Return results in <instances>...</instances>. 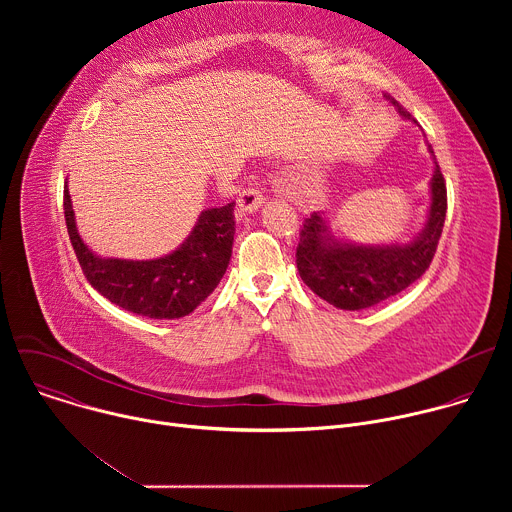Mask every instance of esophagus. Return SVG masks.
<instances>
[{
  "mask_svg": "<svg viewBox=\"0 0 512 512\" xmlns=\"http://www.w3.org/2000/svg\"><path fill=\"white\" fill-rule=\"evenodd\" d=\"M263 200H265V196L261 194V190L259 188H245L241 194H239V208L243 210V212H255L261 204H263Z\"/></svg>",
  "mask_w": 512,
  "mask_h": 512,
  "instance_id": "obj_1",
  "label": "esophagus"
}]
</instances>
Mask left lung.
Instances as JSON below:
<instances>
[{
	"label": "left lung",
	"mask_w": 512,
	"mask_h": 512,
	"mask_svg": "<svg viewBox=\"0 0 512 512\" xmlns=\"http://www.w3.org/2000/svg\"><path fill=\"white\" fill-rule=\"evenodd\" d=\"M387 101L401 117L411 119L409 111L393 97H387ZM427 148L433 156L431 145ZM429 190L431 204L425 227L405 245H356L340 241L328 229L326 218L314 212L304 221L296 251V263L304 283L316 296L340 310H364L397 296L425 273L442 237L448 192L437 162Z\"/></svg>",
	"instance_id": "left-lung-1"
}]
</instances>
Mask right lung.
Segmentation results:
<instances>
[{
  "instance_id": "right-lung-1",
  "label": "right lung",
  "mask_w": 512,
  "mask_h": 512,
  "mask_svg": "<svg viewBox=\"0 0 512 512\" xmlns=\"http://www.w3.org/2000/svg\"><path fill=\"white\" fill-rule=\"evenodd\" d=\"M64 218L87 281L119 308L154 320L192 314L223 279L233 253L235 202L202 210L192 233L176 251L150 261L95 255L77 231L66 186Z\"/></svg>"
}]
</instances>
